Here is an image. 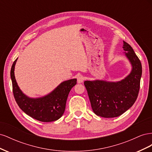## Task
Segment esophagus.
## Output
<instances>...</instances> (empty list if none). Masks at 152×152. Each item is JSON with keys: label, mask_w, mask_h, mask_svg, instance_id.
Returning a JSON list of instances; mask_svg holds the SVG:
<instances>
[{"label": "esophagus", "mask_w": 152, "mask_h": 152, "mask_svg": "<svg viewBox=\"0 0 152 152\" xmlns=\"http://www.w3.org/2000/svg\"><path fill=\"white\" fill-rule=\"evenodd\" d=\"M84 78L83 76L82 75H79L77 77V82L78 83H82L84 82Z\"/></svg>", "instance_id": "34e87169"}]
</instances>
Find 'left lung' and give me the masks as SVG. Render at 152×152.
I'll list each match as a JSON object with an SVG mask.
<instances>
[{
  "mask_svg": "<svg viewBox=\"0 0 152 152\" xmlns=\"http://www.w3.org/2000/svg\"><path fill=\"white\" fill-rule=\"evenodd\" d=\"M124 53L131 65L129 74L121 80H86L87 91L94 113L104 118L121 115L134 103L138 95L142 66L131 45L123 41Z\"/></svg>",
  "mask_w": 152,
  "mask_h": 152,
  "instance_id": "8db88e82",
  "label": "left lung"
}]
</instances>
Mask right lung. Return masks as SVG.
Masks as SVG:
<instances>
[{"mask_svg":"<svg viewBox=\"0 0 152 152\" xmlns=\"http://www.w3.org/2000/svg\"><path fill=\"white\" fill-rule=\"evenodd\" d=\"M17 59L12 65L11 78L18 105L26 114L37 121L49 122L58 120L65 112L68 94L76 85L77 79L62 82L50 93L42 97L31 98L23 93L16 80L15 68Z\"/></svg>","mask_w":152,"mask_h":152,"instance_id":"obj_1","label":"right lung"}]
</instances>
